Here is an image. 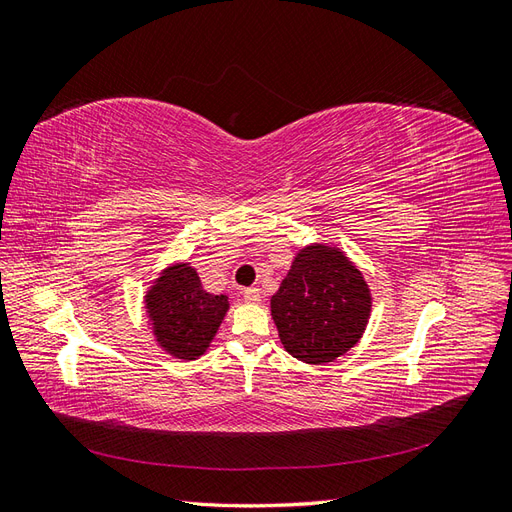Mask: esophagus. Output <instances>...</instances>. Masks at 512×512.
<instances>
[{
    "label": "esophagus",
    "mask_w": 512,
    "mask_h": 512,
    "mask_svg": "<svg viewBox=\"0 0 512 512\" xmlns=\"http://www.w3.org/2000/svg\"><path fill=\"white\" fill-rule=\"evenodd\" d=\"M243 299H245L247 303H260L262 294H260L258 288H245V290H243Z\"/></svg>",
    "instance_id": "esophagus-1"
}]
</instances>
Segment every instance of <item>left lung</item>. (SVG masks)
<instances>
[{
  "label": "left lung",
  "instance_id": "obj_1",
  "mask_svg": "<svg viewBox=\"0 0 512 512\" xmlns=\"http://www.w3.org/2000/svg\"><path fill=\"white\" fill-rule=\"evenodd\" d=\"M271 316L288 354L324 365L359 344L371 316V290L339 247L312 243L294 256L271 297Z\"/></svg>",
  "mask_w": 512,
  "mask_h": 512
}]
</instances>
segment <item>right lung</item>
<instances>
[{
	"mask_svg": "<svg viewBox=\"0 0 512 512\" xmlns=\"http://www.w3.org/2000/svg\"><path fill=\"white\" fill-rule=\"evenodd\" d=\"M226 294H211L190 262L168 265L145 294V312L158 346L181 361L203 356L228 312Z\"/></svg>",
	"mask_w": 512,
	"mask_h": 512,
	"instance_id": "add662e5",
	"label": "right lung"
}]
</instances>
